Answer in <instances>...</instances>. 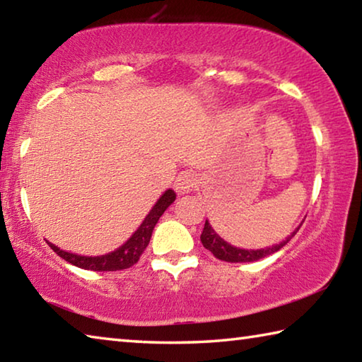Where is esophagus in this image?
I'll list each match as a JSON object with an SVG mask.
<instances>
[{"mask_svg":"<svg viewBox=\"0 0 362 362\" xmlns=\"http://www.w3.org/2000/svg\"><path fill=\"white\" fill-rule=\"evenodd\" d=\"M198 183H199L198 175L192 173V170H183V173L177 175L174 187H175V192L179 194H187L189 192H193V189L198 187Z\"/></svg>","mask_w":362,"mask_h":362,"instance_id":"1","label":"esophagus"}]
</instances>
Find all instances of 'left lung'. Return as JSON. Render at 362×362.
<instances>
[{"instance_id":"8db88e82","label":"left lung","mask_w":362,"mask_h":362,"mask_svg":"<svg viewBox=\"0 0 362 362\" xmlns=\"http://www.w3.org/2000/svg\"><path fill=\"white\" fill-rule=\"evenodd\" d=\"M298 228H300V226H298ZM298 228L293 231L289 238H286V241L276 244V246H272V247H267V249H257V250L250 249V250H247V249L235 247L226 241H223L222 238H220L217 233L214 231V228L209 225V222L206 220L203 233H201V243H203V246L207 250H211L214 257H217L218 260L231 262V263L255 262V260L263 259V257H267V255H272L273 252H278L281 247H284L286 244L292 240L293 235H296V233L298 231Z\"/></svg>"}]
</instances>
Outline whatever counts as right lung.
<instances>
[{
	"mask_svg": "<svg viewBox=\"0 0 362 362\" xmlns=\"http://www.w3.org/2000/svg\"><path fill=\"white\" fill-rule=\"evenodd\" d=\"M174 201H175L174 189H168V192H164L161 198L156 201V204L151 207L148 216L145 217V220L142 222V225L139 226L137 231L134 233V235L124 244H122L121 247H118L110 254L99 255V257H86V255L66 252V250L59 249L56 244L52 243H47V244L59 257H62L64 260H66L78 268L93 269V272H116V269H126L132 267L134 263L139 262L140 255L144 254V250L146 249V246H148L153 228H155V225L158 223L159 217L163 216L164 211H166Z\"/></svg>",
	"mask_w": 362,
	"mask_h": 362,
	"instance_id": "obj_1",
	"label": "right lung"
}]
</instances>
